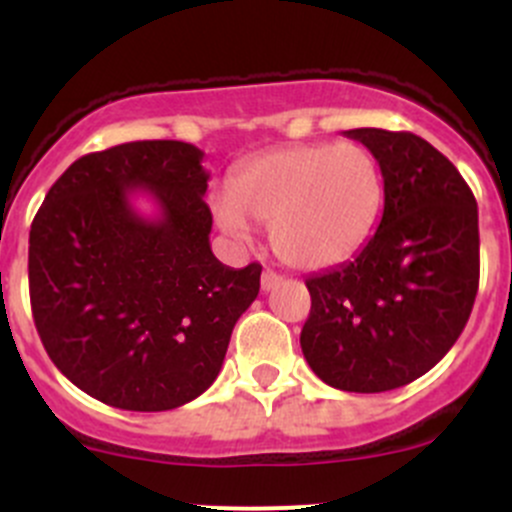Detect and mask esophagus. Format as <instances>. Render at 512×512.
Returning <instances> with one entry per match:
<instances>
[{
  "instance_id": "esophagus-1",
  "label": "esophagus",
  "mask_w": 512,
  "mask_h": 512,
  "mask_svg": "<svg viewBox=\"0 0 512 512\" xmlns=\"http://www.w3.org/2000/svg\"><path fill=\"white\" fill-rule=\"evenodd\" d=\"M262 289H265V292H270V289H275L277 285H280L282 282V275H277L275 270H265L262 272Z\"/></svg>"
}]
</instances>
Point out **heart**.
<instances>
[{"instance_id": "b5f03b06", "label": "heart", "mask_w": 512, "mask_h": 512, "mask_svg": "<svg viewBox=\"0 0 512 512\" xmlns=\"http://www.w3.org/2000/svg\"><path fill=\"white\" fill-rule=\"evenodd\" d=\"M384 205V173L361 143H297L245 160L230 175V198L213 203L215 220L235 237L250 224L272 230L287 265L327 270L354 257Z\"/></svg>"}]
</instances>
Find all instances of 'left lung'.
I'll return each mask as SVG.
<instances>
[{"label": "left lung", "instance_id": "obj_1", "mask_svg": "<svg viewBox=\"0 0 512 512\" xmlns=\"http://www.w3.org/2000/svg\"><path fill=\"white\" fill-rule=\"evenodd\" d=\"M384 173V215L354 260L307 280L299 344L324 384L379 394L411 384L456 344L480 277L478 205L421 136L354 128Z\"/></svg>", "mask_w": 512, "mask_h": 512}]
</instances>
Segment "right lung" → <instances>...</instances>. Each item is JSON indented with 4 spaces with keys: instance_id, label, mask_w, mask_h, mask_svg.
<instances>
[{
    "instance_id": "add662e5",
    "label": "right lung",
    "mask_w": 512,
    "mask_h": 512,
    "mask_svg": "<svg viewBox=\"0 0 512 512\" xmlns=\"http://www.w3.org/2000/svg\"><path fill=\"white\" fill-rule=\"evenodd\" d=\"M203 151L133 141L89 153L51 185L29 232V297L56 369L108 406L170 411L220 374L230 334L260 292L210 250ZM159 203L143 219L130 195Z\"/></svg>"
}]
</instances>
